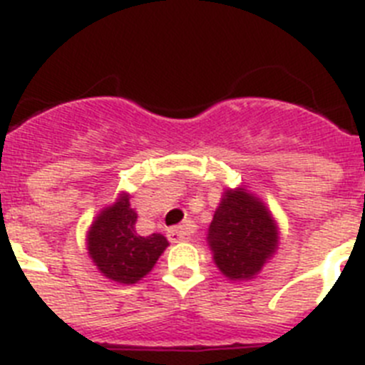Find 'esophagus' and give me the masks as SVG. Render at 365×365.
I'll list each match as a JSON object with an SVG mask.
<instances>
[{"label": "esophagus", "mask_w": 365, "mask_h": 365, "mask_svg": "<svg viewBox=\"0 0 365 365\" xmlns=\"http://www.w3.org/2000/svg\"><path fill=\"white\" fill-rule=\"evenodd\" d=\"M190 235V228L188 227H179V228H172V230H168V240L172 241V243H180V241H186Z\"/></svg>", "instance_id": "obj_1"}]
</instances>
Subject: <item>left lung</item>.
Segmentation results:
<instances>
[{"instance_id":"1","label":"left lung","mask_w":365,"mask_h":365,"mask_svg":"<svg viewBox=\"0 0 365 365\" xmlns=\"http://www.w3.org/2000/svg\"><path fill=\"white\" fill-rule=\"evenodd\" d=\"M214 263L232 282L252 279L278 250V225L245 188L225 190L208 228Z\"/></svg>"}]
</instances>
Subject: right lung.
Masks as SVG:
<instances>
[{"instance_id":"obj_1","label":"right lung","mask_w":365,"mask_h":365,"mask_svg":"<svg viewBox=\"0 0 365 365\" xmlns=\"http://www.w3.org/2000/svg\"><path fill=\"white\" fill-rule=\"evenodd\" d=\"M135 222L137 212L131 208L130 195L120 193L115 205L96 215L87 232V250L96 269L122 285L144 278L168 247L163 234L140 235Z\"/></svg>"}]
</instances>
